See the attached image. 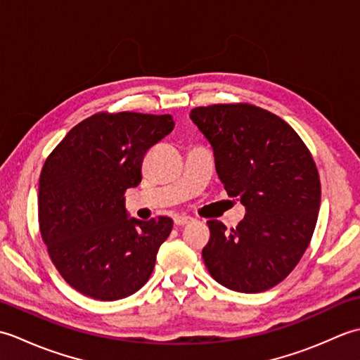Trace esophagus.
<instances>
[{
  "instance_id": "esophagus-1",
  "label": "esophagus",
  "mask_w": 360,
  "mask_h": 360,
  "mask_svg": "<svg viewBox=\"0 0 360 360\" xmlns=\"http://www.w3.org/2000/svg\"><path fill=\"white\" fill-rule=\"evenodd\" d=\"M173 221H174L176 226H187L190 223H193V218L187 217V215H176L173 218Z\"/></svg>"
}]
</instances>
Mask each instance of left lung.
I'll use <instances>...</instances> for the list:
<instances>
[{
    "mask_svg": "<svg viewBox=\"0 0 360 360\" xmlns=\"http://www.w3.org/2000/svg\"><path fill=\"white\" fill-rule=\"evenodd\" d=\"M190 119L213 148L229 196L246 215L235 229L209 221L205 267L236 292H263L285 280L311 241L320 179L307 145L285 120L254 105H212Z\"/></svg>",
    "mask_w": 360,
    "mask_h": 360,
    "instance_id": "8db88e82",
    "label": "left lung"
}]
</instances>
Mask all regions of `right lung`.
Listing matches in <instances>:
<instances>
[{
  "label": "right lung",
  "instance_id": "add662e5",
  "mask_svg": "<svg viewBox=\"0 0 360 360\" xmlns=\"http://www.w3.org/2000/svg\"><path fill=\"white\" fill-rule=\"evenodd\" d=\"M173 128L170 114H96L46 159L40 232L52 263L80 294L114 302L148 281L173 221L129 218L124 195L142 181L145 153Z\"/></svg>",
  "mask_w": 360,
  "mask_h": 360
}]
</instances>
